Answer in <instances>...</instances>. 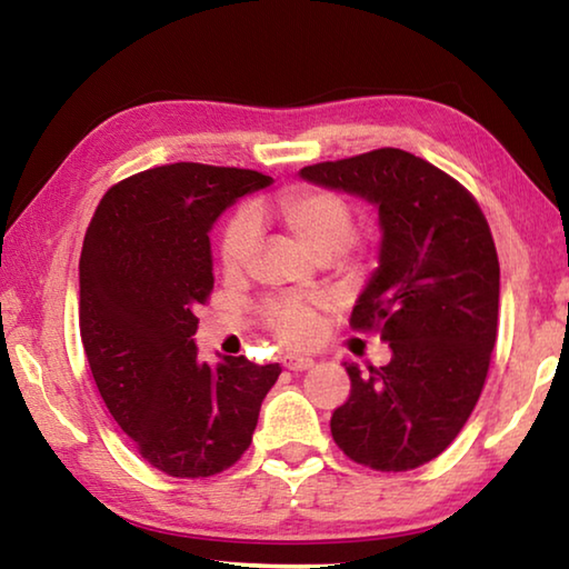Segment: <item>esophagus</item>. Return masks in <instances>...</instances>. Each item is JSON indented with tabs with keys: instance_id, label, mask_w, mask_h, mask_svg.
Masks as SVG:
<instances>
[{
	"instance_id": "obj_1",
	"label": "esophagus",
	"mask_w": 569,
	"mask_h": 569,
	"mask_svg": "<svg viewBox=\"0 0 569 569\" xmlns=\"http://www.w3.org/2000/svg\"><path fill=\"white\" fill-rule=\"evenodd\" d=\"M283 363H286L288 371H306V369H311V366H313V359H311V356L291 353V356H286Z\"/></svg>"
}]
</instances>
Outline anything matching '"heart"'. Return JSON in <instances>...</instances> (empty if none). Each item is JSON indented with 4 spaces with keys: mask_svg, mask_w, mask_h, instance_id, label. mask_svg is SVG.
I'll use <instances>...</instances> for the list:
<instances>
[{
    "mask_svg": "<svg viewBox=\"0 0 569 569\" xmlns=\"http://www.w3.org/2000/svg\"><path fill=\"white\" fill-rule=\"evenodd\" d=\"M278 223L301 243L316 261L339 256L351 243L353 210L339 192L321 188H291L268 206ZM261 216V213H256ZM256 216L240 210L228 220L220 240V263L228 273L240 271L256 248ZM263 321L286 343H306L316 333V313L298 301H271L263 308Z\"/></svg>",
    "mask_w": 569,
    "mask_h": 569,
    "instance_id": "1",
    "label": "heart"
}]
</instances>
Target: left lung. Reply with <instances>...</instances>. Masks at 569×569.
Here are the masks:
<instances>
[{
	"instance_id": "1",
	"label": "left lung",
	"mask_w": 569,
	"mask_h": 569,
	"mask_svg": "<svg viewBox=\"0 0 569 569\" xmlns=\"http://www.w3.org/2000/svg\"><path fill=\"white\" fill-rule=\"evenodd\" d=\"M377 208L379 266L356 298L353 329H377L391 361L343 363L349 401L333 441L359 465L407 471L439 457L481 393L497 341L499 261L477 200L455 178L381 148L298 172Z\"/></svg>"
}]
</instances>
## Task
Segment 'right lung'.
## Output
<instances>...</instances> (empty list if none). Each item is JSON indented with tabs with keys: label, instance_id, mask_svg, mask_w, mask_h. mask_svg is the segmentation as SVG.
Listing matches in <instances>:
<instances>
[{
	"label": "right lung",
	"instance_id": "add662e5",
	"mask_svg": "<svg viewBox=\"0 0 569 569\" xmlns=\"http://www.w3.org/2000/svg\"><path fill=\"white\" fill-rule=\"evenodd\" d=\"M273 178L200 162L138 172L104 192L80 256V333L104 407L152 467L210 477L236 465L281 373L246 356L200 361L196 308L213 291L208 233Z\"/></svg>",
	"mask_w": 569,
	"mask_h": 569
}]
</instances>
